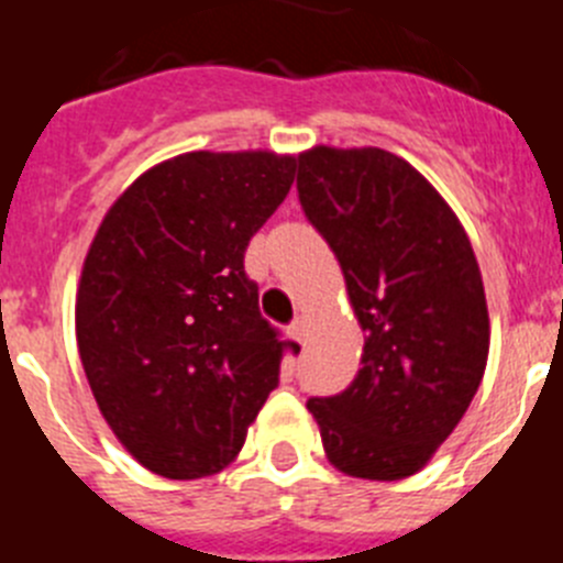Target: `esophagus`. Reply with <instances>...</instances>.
Instances as JSON below:
<instances>
[{"instance_id":"obj_1","label":"esophagus","mask_w":563,"mask_h":563,"mask_svg":"<svg viewBox=\"0 0 563 563\" xmlns=\"http://www.w3.org/2000/svg\"><path fill=\"white\" fill-rule=\"evenodd\" d=\"M287 332H290V338H296L298 343H305V338H307V321H305V318H296V321L287 327Z\"/></svg>"}]
</instances>
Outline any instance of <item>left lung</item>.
<instances>
[{"label":"left lung","mask_w":563,"mask_h":563,"mask_svg":"<svg viewBox=\"0 0 563 563\" xmlns=\"http://www.w3.org/2000/svg\"><path fill=\"white\" fill-rule=\"evenodd\" d=\"M296 188L366 332L355 380L307 409L338 471L406 479L449 440L485 375L490 327L474 247L434 186L383 148L298 154Z\"/></svg>","instance_id":"obj_1"}]
</instances>
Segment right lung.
I'll return each mask as SVG.
<instances>
[{
  "label": "right lung",
  "mask_w": 563,
  "mask_h": 563,
  "mask_svg": "<svg viewBox=\"0 0 563 563\" xmlns=\"http://www.w3.org/2000/svg\"><path fill=\"white\" fill-rule=\"evenodd\" d=\"M296 157L188 152L148 168L103 217L76 298L89 389L129 454L200 479L245 445L298 343L258 312L253 233L285 202Z\"/></svg>",
  "instance_id": "add662e5"
}]
</instances>
